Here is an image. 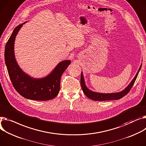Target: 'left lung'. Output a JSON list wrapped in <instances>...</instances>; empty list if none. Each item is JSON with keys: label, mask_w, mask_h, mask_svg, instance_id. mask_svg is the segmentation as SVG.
<instances>
[{"label": "left lung", "mask_w": 146, "mask_h": 146, "mask_svg": "<svg viewBox=\"0 0 146 146\" xmlns=\"http://www.w3.org/2000/svg\"><path fill=\"white\" fill-rule=\"evenodd\" d=\"M142 64L140 65L139 70L137 72L136 74L134 76L133 79L131 80V82L130 83V84L125 87V88L120 92L117 93H98L95 92L93 91L90 90L89 89L87 88L84 82V79L83 72H82L81 73V77H80V83L82 88L83 90V93L87 97V98L95 101H106V100H119L127 94L131 89L133 87L135 80L137 79V77L139 74V73L141 69Z\"/></svg>", "instance_id": "1"}]
</instances>
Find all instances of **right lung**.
<instances>
[{"label":"right lung","instance_id":"1","mask_svg":"<svg viewBox=\"0 0 146 146\" xmlns=\"http://www.w3.org/2000/svg\"><path fill=\"white\" fill-rule=\"evenodd\" d=\"M26 23L15 28L5 46V60L9 76L15 90L25 98L33 100H49L59 94L61 76L71 61L66 60L59 63L49 74L42 78H33L24 72L16 62L14 45L16 35Z\"/></svg>","mask_w":146,"mask_h":146}]
</instances>
